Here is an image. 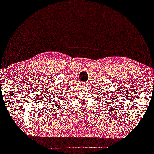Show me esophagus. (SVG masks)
<instances>
[{
  "instance_id": "34e87169",
  "label": "esophagus",
  "mask_w": 154,
  "mask_h": 154,
  "mask_svg": "<svg viewBox=\"0 0 154 154\" xmlns=\"http://www.w3.org/2000/svg\"><path fill=\"white\" fill-rule=\"evenodd\" d=\"M81 84H82V86H87L86 84V83H84V82H82Z\"/></svg>"
}]
</instances>
